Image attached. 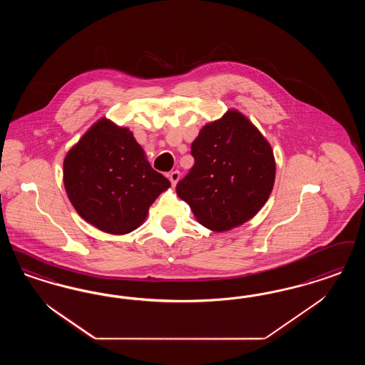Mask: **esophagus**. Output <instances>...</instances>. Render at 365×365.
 <instances>
[{
    "instance_id": "esophagus-1",
    "label": "esophagus",
    "mask_w": 365,
    "mask_h": 365,
    "mask_svg": "<svg viewBox=\"0 0 365 365\" xmlns=\"http://www.w3.org/2000/svg\"><path fill=\"white\" fill-rule=\"evenodd\" d=\"M179 179H180V173H179V171H173V173L170 174V180H171L173 185H176Z\"/></svg>"
}]
</instances>
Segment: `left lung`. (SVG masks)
Listing matches in <instances>:
<instances>
[{"mask_svg":"<svg viewBox=\"0 0 365 365\" xmlns=\"http://www.w3.org/2000/svg\"><path fill=\"white\" fill-rule=\"evenodd\" d=\"M191 156L194 165L178 182L176 192L212 231H228L254 217L273 190V150L236 110L202 128Z\"/></svg>","mask_w":365,"mask_h":365,"instance_id":"left-lung-1","label":"left lung"}]
</instances>
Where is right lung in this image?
I'll use <instances>...</instances> for the list:
<instances>
[{"instance_id":"obj_1","label":"right lung","mask_w":365,"mask_h":365,"mask_svg":"<svg viewBox=\"0 0 365 365\" xmlns=\"http://www.w3.org/2000/svg\"><path fill=\"white\" fill-rule=\"evenodd\" d=\"M63 183L77 213L107 234L138 228L171 186L155 171L133 133L103 118L68 152Z\"/></svg>"}]
</instances>
